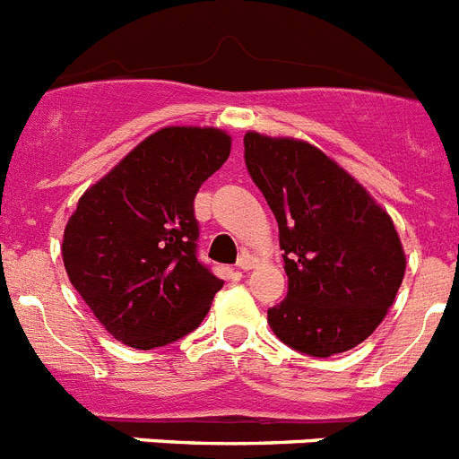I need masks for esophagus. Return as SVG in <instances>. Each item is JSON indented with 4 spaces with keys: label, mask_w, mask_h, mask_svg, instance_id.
Returning a JSON list of instances; mask_svg holds the SVG:
<instances>
[{
    "label": "esophagus",
    "mask_w": 459,
    "mask_h": 459,
    "mask_svg": "<svg viewBox=\"0 0 459 459\" xmlns=\"http://www.w3.org/2000/svg\"><path fill=\"white\" fill-rule=\"evenodd\" d=\"M237 266L241 271H250L255 266V259H253V255H241V257H238V262H237Z\"/></svg>",
    "instance_id": "esophagus-1"
}]
</instances>
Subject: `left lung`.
<instances>
[{
    "instance_id": "left-lung-1",
    "label": "left lung",
    "mask_w": 459,
    "mask_h": 459,
    "mask_svg": "<svg viewBox=\"0 0 459 459\" xmlns=\"http://www.w3.org/2000/svg\"><path fill=\"white\" fill-rule=\"evenodd\" d=\"M243 147L285 250L290 290L269 307V326L307 356L354 350L386 317L403 285L407 257L391 216L307 142L246 133Z\"/></svg>"
}]
</instances>
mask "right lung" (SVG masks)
Wrapping results in <instances>:
<instances>
[{
    "mask_svg": "<svg viewBox=\"0 0 459 459\" xmlns=\"http://www.w3.org/2000/svg\"><path fill=\"white\" fill-rule=\"evenodd\" d=\"M230 149L221 128L168 126L80 197L64 230V266L119 342L165 347L209 312L222 280L197 259L193 202Z\"/></svg>",
    "mask_w": 459,
    "mask_h": 459,
    "instance_id": "add662e5",
    "label": "right lung"
}]
</instances>
